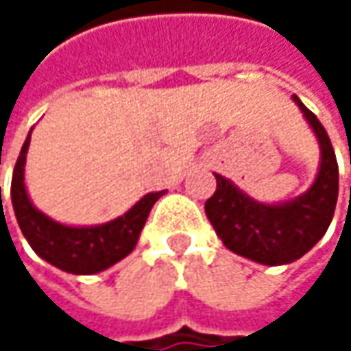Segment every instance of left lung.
I'll return each instance as SVG.
<instances>
[{
    "label": "left lung",
    "mask_w": 351,
    "mask_h": 351,
    "mask_svg": "<svg viewBox=\"0 0 351 351\" xmlns=\"http://www.w3.org/2000/svg\"><path fill=\"white\" fill-rule=\"evenodd\" d=\"M321 146V165L315 182L301 197L264 205L250 199L232 180L215 175L217 189L205 201V213L223 245L244 258L266 266L299 260L325 236L339 191V171L331 140L313 111L293 95Z\"/></svg>",
    "instance_id": "left-lung-1"
}]
</instances>
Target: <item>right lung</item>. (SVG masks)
Returning a JSON list of instances; mask_svg holds the SVG:
<instances>
[{
    "label": "right lung",
    "mask_w": 351,
    "mask_h": 351,
    "mask_svg": "<svg viewBox=\"0 0 351 351\" xmlns=\"http://www.w3.org/2000/svg\"><path fill=\"white\" fill-rule=\"evenodd\" d=\"M28 146L30 134L22 146L12 176V205L18 226L36 254L52 266L71 274H95L125 258L138 244L150 209L165 195V191L144 195L128 213L104 226H62L38 211L26 193L24 165Z\"/></svg>",
    "instance_id": "obj_1"
}]
</instances>
